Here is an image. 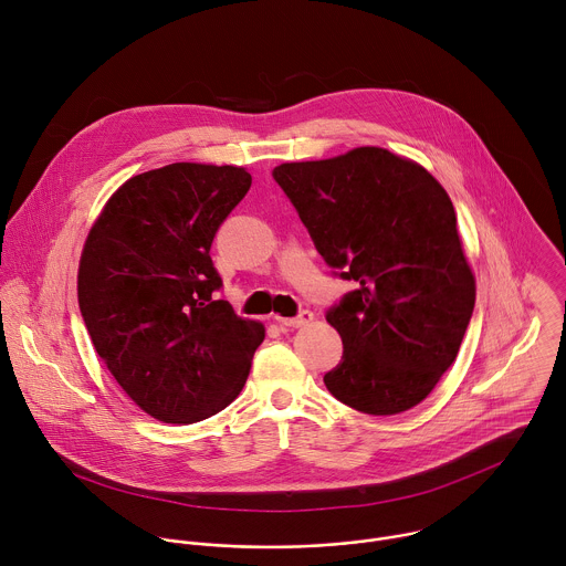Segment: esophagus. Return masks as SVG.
Here are the masks:
<instances>
[{
  "instance_id": "1",
  "label": "esophagus",
  "mask_w": 566,
  "mask_h": 566,
  "mask_svg": "<svg viewBox=\"0 0 566 566\" xmlns=\"http://www.w3.org/2000/svg\"><path fill=\"white\" fill-rule=\"evenodd\" d=\"M282 327H289V329H300V327H306L313 322V313L311 311H302L297 317H282L277 315L275 317Z\"/></svg>"
}]
</instances>
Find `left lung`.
Here are the masks:
<instances>
[{"label":"left lung","instance_id":"8db88e82","mask_svg":"<svg viewBox=\"0 0 566 566\" xmlns=\"http://www.w3.org/2000/svg\"><path fill=\"white\" fill-rule=\"evenodd\" d=\"M273 177L317 253L358 282L327 313L343 338L327 389L363 415L412 410L454 363L476 295L448 192L417 160L369 145Z\"/></svg>","mask_w":566,"mask_h":566}]
</instances>
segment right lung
I'll return each instance as SVG.
<instances>
[{
  "mask_svg": "<svg viewBox=\"0 0 566 566\" xmlns=\"http://www.w3.org/2000/svg\"><path fill=\"white\" fill-rule=\"evenodd\" d=\"M251 184L247 168L172 164L127 179L90 228L80 313L109 374L156 421L228 408L264 340L262 322L212 297L214 232Z\"/></svg>",
  "mask_w": 566,
  "mask_h": 566,
  "instance_id": "1",
  "label": "right lung"
}]
</instances>
